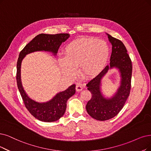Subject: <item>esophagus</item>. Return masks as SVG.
Wrapping results in <instances>:
<instances>
[{
    "mask_svg": "<svg viewBox=\"0 0 151 151\" xmlns=\"http://www.w3.org/2000/svg\"><path fill=\"white\" fill-rule=\"evenodd\" d=\"M76 90H77V92H80V91H81V90L83 89L82 87L81 86H80V85H77V86H76Z\"/></svg>",
    "mask_w": 151,
    "mask_h": 151,
    "instance_id": "obj_1",
    "label": "esophagus"
}]
</instances>
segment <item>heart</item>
I'll return each instance as SVG.
<instances>
[{
    "label": "heart",
    "instance_id": "b5f03b06",
    "mask_svg": "<svg viewBox=\"0 0 151 151\" xmlns=\"http://www.w3.org/2000/svg\"><path fill=\"white\" fill-rule=\"evenodd\" d=\"M64 58H59V67L67 76L76 75L79 66L80 74L91 79L105 69L110 56V48L105 41L95 38H81L71 41L64 50Z\"/></svg>",
    "mask_w": 151,
    "mask_h": 151
}]
</instances>
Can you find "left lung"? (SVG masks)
<instances>
[{
	"instance_id": "1",
	"label": "left lung",
	"mask_w": 151,
	"mask_h": 151,
	"mask_svg": "<svg viewBox=\"0 0 151 151\" xmlns=\"http://www.w3.org/2000/svg\"><path fill=\"white\" fill-rule=\"evenodd\" d=\"M106 34L112 45L110 65L87 84V89L92 93V98L86 105L87 111L99 121L110 119L122 110L129 95L132 76L131 61L123 42ZM113 68L119 72L120 86L113 95L106 97L102 90V79L108 70Z\"/></svg>"
}]
</instances>
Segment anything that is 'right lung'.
Returning a JSON list of instances; mask_svg holds the SVG:
<instances>
[{"label": "right lung", "instance_id": "right-lung-1", "mask_svg": "<svg viewBox=\"0 0 151 151\" xmlns=\"http://www.w3.org/2000/svg\"><path fill=\"white\" fill-rule=\"evenodd\" d=\"M70 37L68 33L49 35L41 33L35 37L20 52L17 64V82L25 107L32 115L40 121L52 122L58 120L65 113L68 100L76 93V85L72 84L64 91L57 93L45 102H39L31 99L24 90L21 80V65L28 54L37 51L52 53L56 56L59 46Z\"/></svg>", "mask_w": 151, "mask_h": 151}]
</instances>
